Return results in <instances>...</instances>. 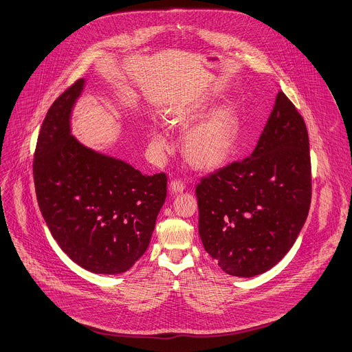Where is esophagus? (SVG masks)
Here are the masks:
<instances>
[{"label":"esophagus","instance_id":"1","mask_svg":"<svg viewBox=\"0 0 352 352\" xmlns=\"http://www.w3.org/2000/svg\"><path fill=\"white\" fill-rule=\"evenodd\" d=\"M184 189H185V184L181 179H173L170 182V190H171V192L178 194V192H182Z\"/></svg>","mask_w":352,"mask_h":352}]
</instances>
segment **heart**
I'll use <instances>...</instances> for the list:
<instances>
[{
    "instance_id": "obj_1",
    "label": "heart",
    "mask_w": 352,
    "mask_h": 352,
    "mask_svg": "<svg viewBox=\"0 0 352 352\" xmlns=\"http://www.w3.org/2000/svg\"><path fill=\"white\" fill-rule=\"evenodd\" d=\"M195 112L189 108L177 109L170 115V124L184 129L194 120ZM240 120L232 109H220L186 132L182 153L186 162L198 170H213L225 164L237 147ZM157 146L166 147L162 131L153 132Z\"/></svg>"
}]
</instances>
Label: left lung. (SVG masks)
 <instances>
[{"label":"left lung","instance_id":"left-lung-1","mask_svg":"<svg viewBox=\"0 0 352 352\" xmlns=\"http://www.w3.org/2000/svg\"><path fill=\"white\" fill-rule=\"evenodd\" d=\"M195 192L202 244L226 274L254 276L283 258L309 213L311 164L306 123L282 91L252 154Z\"/></svg>","mask_w":352,"mask_h":352}]
</instances>
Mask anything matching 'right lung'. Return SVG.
<instances>
[{
  "label": "right lung",
  "instance_id": "right-lung-1",
  "mask_svg": "<svg viewBox=\"0 0 352 352\" xmlns=\"http://www.w3.org/2000/svg\"><path fill=\"white\" fill-rule=\"evenodd\" d=\"M82 85L77 80L46 113L35 148V190L60 248L87 271L113 275L146 252L167 197V175H143L72 136L70 113Z\"/></svg>",
  "mask_w": 352,
  "mask_h": 352
}]
</instances>
